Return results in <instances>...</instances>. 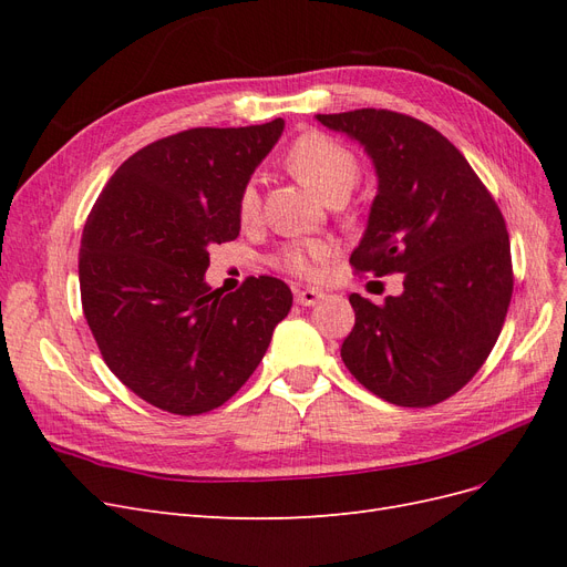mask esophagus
Returning <instances> with one entry per match:
<instances>
[{
  "mask_svg": "<svg viewBox=\"0 0 567 567\" xmlns=\"http://www.w3.org/2000/svg\"><path fill=\"white\" fill-rule=\"evenodd\" d=\"M319 300H323V290L319 288H300L296 290V302L302 307H315Z\"/></svg>",
  "mask_w": 567,
  "mask_h": 567,
  "instance_id": "1",
  "label": "esophagus"
}]
</instances>
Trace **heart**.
I'll return each instance as SVG.
<instances>
[{
    "label": "heart",
    "mask_w": 567,
    "mask_h": 567,
    "mask_svg": "<svg viewBox=\"0 0 567 567\" xmlns=\"http://www.w3.org/2000/svg\"><path fill=\"white\" fill-rule=\"evenodd\" d=\"M286 167L293 173L298 182L323 198L326 203L346 200L362 175V167L354 153L336 142L333 136L321 132H305L290 142L286 151ZM260 215V192L257 184L250 179L244 184L238 194V217L244 225L257 219ZM331 248L326 244H286L277 257V265L296 277L312 279L319 277L323 265L329 262Z\"/></svg>",
    "instance_id": "heart-1"
}]
</instances>
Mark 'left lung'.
<instances>
[{"instance_id": "left-lung-1", "label": "left lung", "mask_w": 567, "mask_h": 567, "mask_svg": "<svg viewBox=\"0 0 567 567\" xmlns=\"http://www.w3.org/2000/svg\"><path fill=\"white\" fill-rule=\"evenodd\" d=\"M367 148L379 194L357 274H402L381 305L352 293L354 329L340 357L354 379L398 406H433L485 364L508 312L513 265L499 205L435 127L388 109L317 115Z\"/></svg>"}]
</instances>
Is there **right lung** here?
Wrapping results in <instances>:
<instances>
[{
	"label": "right lung",
	"instance_id": "add662e5",
	"mask_svg": "<svg viewBox=\"0 0 567 567\" xmlns=\"http://www.w3.org/2000/svg\"><path fill=\"white\" fill-rule=\"evenodd\" d=\"M284 132L194 127L140 148L84 221L82 310L101 357L134 394L177 416L225 404L262 362L293 293L248 277L210 290L213 244L241 231L238 194Z\"/></svg>",
	"mask_w": 567,
	"mask_h": 567
}]
</instances>
